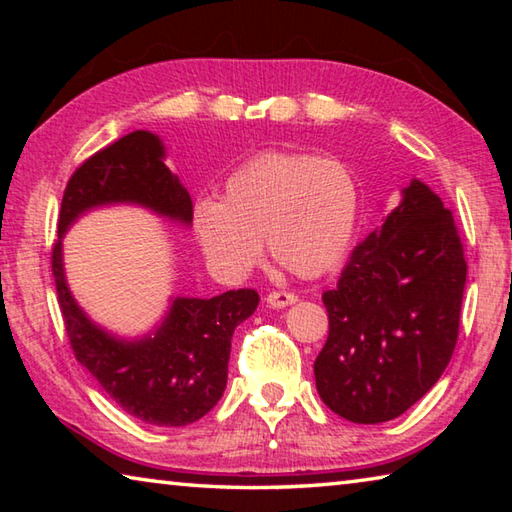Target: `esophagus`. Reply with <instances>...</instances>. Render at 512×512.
I'll return each mask as SVG.
<instances>
[{
    "label": "esophagus",
    "instance_id": "obj_1",
    "mask_svg": "<svg viewBox=\"0 0 512 512\" xmlns=\"http://www.w3.org/2000/svg\"><path fill=\"white\" fill-rule=\"evenodd\" d=\"M266 302H268V307H273V309H284V307L293 305V302H298V296L291 291H271L266 296Z\"/></svg>",
    "mask_w": 512,
    "mask_h": 512
}]
</instances>
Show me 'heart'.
I'll use <instances>...</instances> for the list:
<instances>
[{"mask_svg":"<svg viewBox=\"0 0 512 512\" xmlns=\"http://www.w3.org/2000/svg\"><path fill=\"white\" fill-rule=\"evenodd\" d=\"M359 187L348 164L309 153L264 151L225 180L223 198L194 207V230L210 264L244 277L268 253L298 277L332 271L348 255Z\"/></svg>","mask_w":512,"mask_h":512,"instance_id":"1","label":"heart"}]
</instances>
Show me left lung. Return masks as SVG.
I'll list each match as a JSON object with an SVG mask.
<instances>
[{
	"mask_svg": "<svg viewBox=\"0 0 512 512\" xmlns=\"http://www.w3.org/2000/svg\"><path fill=\"white\" fill-rule=\"evenodd\" d=\"M465 277L452 210L413 180L323 293L329 334L314 363L320 400L357 424L411 409L452 359Z\"/></svg>",
	"mask_w": 512,
	"mask_h": 512,
	"instance_id": "8db88e82",
	"label": "left lung"
}]
</instances>
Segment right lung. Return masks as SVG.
<instances>
[{
    "label": "right lung",
    "instance_id": "right-lung-1",
    "mask_svg": "<svg viewBox=\"0 0 512 512\" xmlns=\"http://www.w3.org/2000/svg\"><path fill=\"white\" fill-rule=\"evenodd\" d=\"M158 135L135 131L90 155L67 180L51 248L60 314L74 357L126 413L158 427H185L221 400L228 381L230 341L257 309L255 289L225 291L210 300L176 298L155 336L117 341L92 325L67 289L60 237L85 210L106 203H140L189 223L194 205L164 164Z\"/></svg>",
    "mask_w": 512,
    "mask_h": 512
}]
</instances>
